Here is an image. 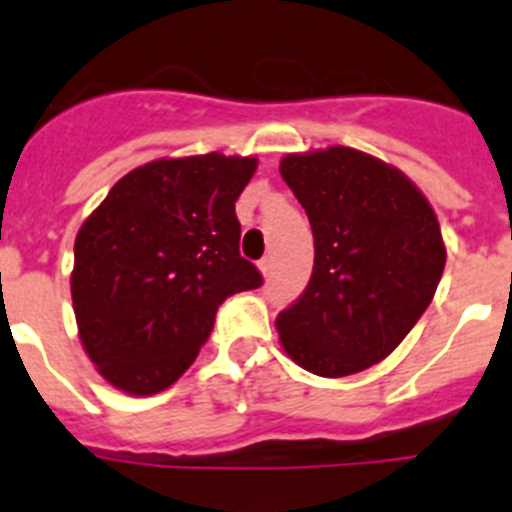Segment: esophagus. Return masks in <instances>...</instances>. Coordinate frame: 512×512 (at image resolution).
I'll use <instances>...</instances> for the list:
<instances>
[{"label": "esophagus", "instance_id": "1", "mask_svg": "<svg viewBox=\"0 0 512 512\" xmlns=\"http://www.w3.org/2000/svg\"><path fill=\"white\" fill-rule=\"evenodd\" d=\"M259 271L264 274V277H269V274H271V259H269V256L259 261Z\"/></svg>", "mask_w": 512, "mask_h": 512}]
</instances>
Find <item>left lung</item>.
Masks as SVG:
<instances>
[{
	"label": "left lung",
	"mask_w": 512,
	"mask_h": 512,
	"mask_svg": "<svg viewBox=\"0 0 512 512\" xmlns=\"http://www.w3.org/2000/svg\"><path fill=\"white\" fill-rule=\"evenodd\" d=\"M279 171L315 235L310 284L279 312V343L318 377L364 372L436 295L446 266L436 212L400 169L356 148L289 153Z\"/></svg>",
	"instance_id": "1"
}]
</instances>
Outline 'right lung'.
Wrapping results in <instances>:
<instances>
[{
	"mask_svg": "<svg viewBox=\"0 0 512 512\" xmlns=\"http://www.w3.org/2000/svg\"><path fill=\"white\" fill-rule=\"evenodd\" d=\"M259 158H158L125 174L74 243L81 346L112 387L156 395L187 372L235 292L261 287L238 251L235 200Z\"/></svg>",
	"mask_w": 512,
	"mask_h": 512,
	"instance_id": "right-lung-1",
	"label": "right lung"
}]
</instances>
